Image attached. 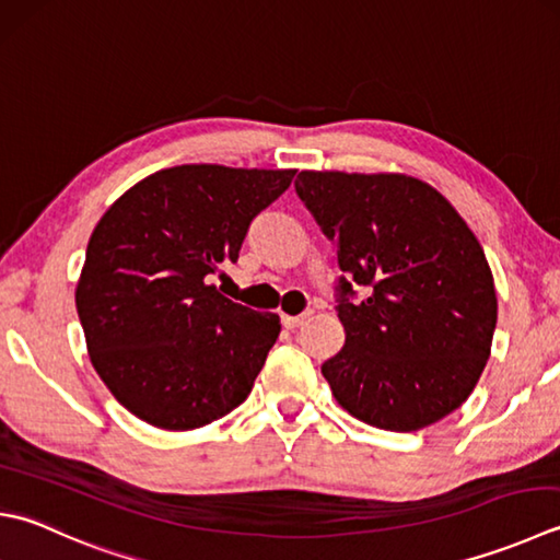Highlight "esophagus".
Instances as JSON below:
<instances>
[{"mask_svg":"<svg viewBox=\"0 0 560 560\" xmlns=\"http://www.w3.org/2000/svg\"><path fill=\"white\" fill-rule=\"evenodd\" d=\"M308 317H311V313H301V315H283V317H281V323H283V327H289V330H293V327L303 325V320H308Z\"/></svg>","mask_w":560,"mask_h":560,"instance_id":"1","label":"esophagus"}]
</instances>
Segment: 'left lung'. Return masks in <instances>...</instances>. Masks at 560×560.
<instances>
[{"label":"left lung","instance_id":"1","mask_svg":"<svg viewBox=\"0 0 560 560\" xmlns=\"http://www.w3.org/2000/svg\"><path fill=\"white\" fill-rule=\"evenodd\" d=\"M295 194L337 245L345 347L323 364L335 400L378 430L446 418L483 374L498 323L486 252L456 208L408 174L311 172ZM370 293L354 304L353 287Z\"/></svg>","mask_w":560,"mask_h":560}]
</instances>
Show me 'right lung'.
Listing matches in <instances>:
<instances>
[{"label": "right lung", "instance_id": "right-lung-1", "mask_svg": "<svg viewBox=\"0 0 560 560\" xmlns=\"http://www.w3.org/2000/svg\"><path fill=\"white\" fill-rule=\"evenodd\" d=\"M293 174L182 164L130 186L96 223L77 315L98 378L142 422L196 430L249 396L279 315L230 301L211 281Z\"/></svg>", "mask_w": 560, "mask_h": 560}]
</instances>
